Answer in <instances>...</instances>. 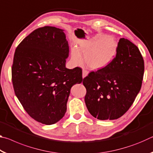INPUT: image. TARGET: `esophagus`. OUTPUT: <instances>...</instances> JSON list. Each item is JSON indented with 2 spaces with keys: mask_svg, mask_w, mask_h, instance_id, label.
<instances>
[{
  "mask_svg": "<svg viewBox=\"0 0 153 153\" xmlns=\"http://www.w3.org/2000/svg\"><path fill=\"white\" fill-rule=\"evenodd\" d=\"M88 74V71L87 70H86V69H83V71H82V77H83V78H84V77H85L86 76H87Z\"/></svg>",
  "mask_w": 153,
  "mask_h": 153,
  "instance_id": "34e87169",
  "label": "esophagus"
}]
</instances>
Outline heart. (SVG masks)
Wrapping results in <instances>:
<instances>
[{"label": "heart", "mask_w": 153, "mask_h": 153, "mask_svg": "<svg viewBox=\"0 0 153 153\" xmlns=\"http://www.w3.org/2000/svg\"><path fill=\"white\" fill-rule=\"evenodd\" d=\"M117 45L113 38L106 35H97L91 40L80 44L71 52V60L76 65L82 63L84 56L86 65L94 70L108 65L117 53Z\"/></svg>", "instance_id": "obj_1"}]
</instances>
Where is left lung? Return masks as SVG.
<instances>
[{
	"label": "left lung",
	"instance_id": "obj_1",
	"mask_svg": "<svg viewBox=\"0 0 153 153\" xmlns=\"http://www.w3.org/2000/svg\"><path fill=\"white\" fill-rule=\"evenodd\" d=\"M144 71V59L138 48L121 38L112 61L83 79L86 88L85 103L90 113L100 120L121 117L140 90Z\"/></svg>",
	"mask_w": 153,
	"mask_h": 153
}]
</instances>
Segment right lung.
<instances>
[{
    "label": "right lung",
    "instance_id": "add662e5",
    "mask_svg": "<svg viewBox=\"0 0 153 153\" xmlns=\"http://www.w3.org/2000/svg\"><path fill=\"white\" fill-rule=\"evenodd\" d=\"M69 44L63 30L38 28L15 50L11 73L15 94L33 120L52 125L63 117L71 88L82 82V70L65 67Z\"/></svg>",
    "mask_w": 153,
    "mask_h": 153
}]
</instances>
